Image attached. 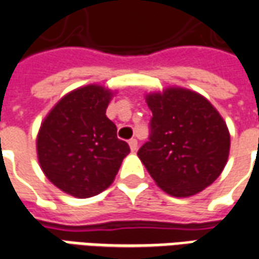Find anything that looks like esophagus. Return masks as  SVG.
I'll use <instances>...</instances> for the list:
<instances>
[{
    "instance_id": "obj_1",
    "label": "esophagus",
    "mask_w": 259,
    "mask_h": 259,
    "mask_svg": "<svg viewBox=\"0 0 259 259\" xmlns=\"http://www.w3.org/2000/svg\"><path fill=\"white\" fill-rule=\"evenodd\" d=\"M129 146H130V150H132V152H136L137 151V148H139V143H137V140H136V139H132V140L129 141Z\"/></svg>"
}]
</instances>
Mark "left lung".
<instances>
[{
    "label": "left lung",
    "mask_w": 259,
    "mask_h": 259,
    "mask_svg": "<svg viewBox=\"0 0 259 259\" xmlns=\"http://www.w3.org/2000/svg\"><path fill=\"white\" fill-rule=\"evenodd\" d=\"M151 109L150 141L137 155L163 191L191 197L222 174L230 135L221 113L195 91L168 87L146 96Z\"/></svg>",
    "instance_id": "1"
}]
</instances>
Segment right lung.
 <instances>
[{"mask_svg": "<svg viewBox=\"0 0 259 259\" xmlns=\"http://www.w3.org/2000/svg\"><path fill=\"white\" fill-rule=\"evenodd\" d=\"M112 90L89 84L59 100L41 122L37 158L47 179L77 198L100 194L112 185L130 152L107 118Z\"/></svg>", "mask_w": 259, "mask_h": 259, "instance_id": "add662e5", "label": "right lung"}]
</instances>
